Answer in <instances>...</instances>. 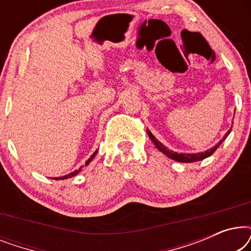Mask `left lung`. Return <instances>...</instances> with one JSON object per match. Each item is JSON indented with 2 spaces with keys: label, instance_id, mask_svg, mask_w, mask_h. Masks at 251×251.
Here are the masks:
<instances>
[{
  "label": "left lung",
  "instance_id": "left-lung-1",
  "mask_svg": "<svg viewBox=\"0 0 251 251\" xmlns=\"http://www.w3.org/2000/svg\"><path fill=\"white\" fill-rule=\"evenodd\" d=\"M231 130H232V128L229 129L228 131L225 133V136L223 137L222 140H219V143L217 144V145H215L214 147H212V149L205 151V152H201V153H176V152H174V151L168 150L167 147L164 146L162 143H160L159 140H157V139L155 138V137H154V136L152 135V132H151L149 129H147V135H149L151 140H152V142L154 143V145L156 146V149L159 150L160 152H162V153L164 154V155H167L168 157H170V159L177 161V162L187 163V162H197V161H201V160L205 159V157L212 155L215 151L218 149L219 145H221V144L226 139V137H227V136L229 135V132H231Z\"/></svg>",
  "mask_w": 251,
  "mask_h": 251
}]
</instances>
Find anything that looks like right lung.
I'll return each mask as SVG.
<instances>
[{
    "instance_id": "add662e5",
    "label": "right lung",
    "mask_w": 251,
    "mask_h": 251,
    "mask_svg": "<svg viewBox=\"0 0 251 251\" xmlns=\"http://www.w3.org/2000/svg\"><path fill=\"white\" fill-rule=\"evenodd\" d=\"M96 154H97V151H96V152L92 154V155L89 157V159L87 160V162H85V166H88L89 163L91 162V160L94 159V157L96 156ZM82 168V167H81ZM81 168L78 170H75V171H73V173H71V174H68V175H65V176H63V177H57V178H53V179H56V180H58V179H67V178H71V177H73V176H75V175H77L78 173H80L81 171Z\"/></svg>"
}]
</instances>
